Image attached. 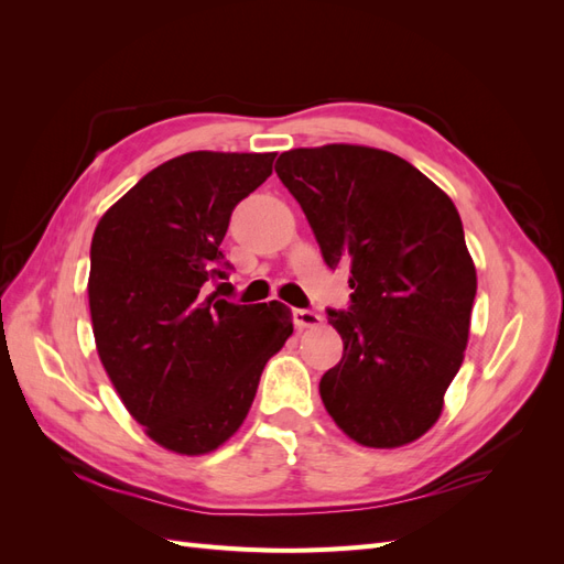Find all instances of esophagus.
I'll return each mask as SVG.
<instances>
[{"label": "esophagus", "mask_w": 564, "mask_h": 564, "mask_svg": "<svg viewBox=\"0 0 564 564\" xmlns=\"http://www.w3.org/2000/svg\"><path fill=\"white\" fill-rule=\"evenodd\" d=\"M294 322L299 329H308V327H319L322 324V315L308 308H296L294 311Z\"/></svg>", "instance_id": "1"}]
</instances>
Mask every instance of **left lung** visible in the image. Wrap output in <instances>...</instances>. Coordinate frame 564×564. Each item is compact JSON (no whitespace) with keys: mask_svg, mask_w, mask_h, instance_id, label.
Returning a JSON list of instances; mask_svg holds the SVG:
<instances>
[{"mask_svg":"<svg viewBox=\"0 0 564 564\" xmlns=\"http://www.w3.org/2000/svg\"><path fill=\"white\" fill-rule=\"evenodd\" d=\"M332 270L350 268L348 311H327L344 357L319 395L365 447H402L437 421L464 362L477 278L454 202L416 166L365 145L282 152Z\"/></svg>","mask_w":564,"mask_h":564,"instance_id":"obj_1","label":"left lung"}]
</instances>
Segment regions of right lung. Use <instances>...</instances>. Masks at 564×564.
Here are the masks:
<instances>
[{
	"label": "right lung",
	"mask_w": 564,
	"mask_h": 564,
	"mask_svg": "<svg viewBox=\"0 0 564 564\" xmlns=\"http://www.w3.org/2000/svg\"><path fill=\"white\" fill-rule=\"evenodd\" d=\"M275 152H187L152 169L98 220L89 308L98 357L129 414L158 445L197 456L240 429L265 362L292 336L280 301L209 294L228 280L232 209Z\"/></svg>",
	"instance_id": "obj_1"
}]
</instances>
